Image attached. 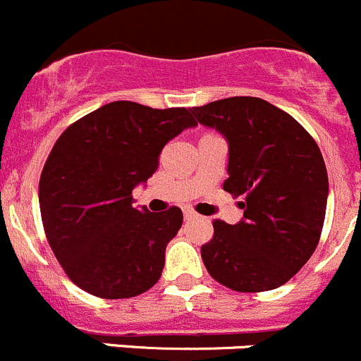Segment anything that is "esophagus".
<instances>
[{
  "label": "esophagus",
  "mask_w": 361,
  "mask_h": 361,
  "mask_svg": "<svg viewBox=\"0 0 361 361\" xmlns=\"http://www.w3.org/2000/svg\"><path fill=\"white\" fill-rule=\"evenodd\" d=\"M195 216H197V212L191 211V209H184V218L190 219V218H195Z\"/></svg>",
  "instance_id": "obj_1"
}]
</instances>
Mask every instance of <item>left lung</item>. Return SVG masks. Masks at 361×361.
Wrapping results in <instances>:
<instances>
[{"label": "left lung", "mask_w": 361, "mask_h": 361, "mask_svg": "<svg viewBox=\"0 0 361 361\" xmlns=\"http://www.w3.org/2000/svg\"><path fill=\"white\" fill-rule=\"evenodd\" d=\"M228 142L223 190L245 209L238 225L214 219L202 260L218 283L264 293L289 281L321 239L328 171L315 140L289 113L259 97H228L191 108Z\"/></svg>", "instance_id": "obj_1"}]
</instances>
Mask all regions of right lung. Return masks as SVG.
Instances as JSON below:
<instances>
[{
  "label": "right lung",
  "mask_w": 361,
  "mask_h": 361,
  "mask_svg": "<svg viewBox=\"0 0 361 361\" xmlns=\"http://www.w3.org/2000/svg\"><path fill=\"white\" fill-rule=\"evenodd\" d=\"M197 126L191 109L115 101L61 133L40 173L44 232L72 283L104 300L154 287L183 211L133 207V188L157 170L170 140Z\"/></svg>",
  "instance_id": "obj_1"
}]
</instances>
